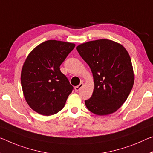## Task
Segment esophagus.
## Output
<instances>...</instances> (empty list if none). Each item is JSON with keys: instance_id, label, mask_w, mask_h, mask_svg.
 Listing matches in <instances>:
<instances>
[{"instance_id": "obj_1", "label": "esophagus", "mask_w": 153, "mask_h": 153, "mask_svg": "<svg viewBox=\"0 0 153 153\" xmlns=\"http://www.w3.org/2000/svg\"><path fill=\"white\" fill-rule=\"evenodd\" d=\"M83 86H84V83H83V82H81V83L79 84L78 86L75 87V91H76V92L79 91V90H80L82 88V87H83Z\"/></svg>"}]
</instances>
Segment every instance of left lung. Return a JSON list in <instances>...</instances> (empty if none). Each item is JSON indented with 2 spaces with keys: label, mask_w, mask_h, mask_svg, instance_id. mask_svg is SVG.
Instances as JSON below:
<instances>
[{
  "label": "left lung",
  "mask_w": 153,
  "mask_h": 153,
  "mask_svg": "<svg viewBox=\"0 0 153 153\" xmlns=\"http://www.w3.org/2000/svg\"><path fill=\"white\" fill-rule=\"evenodd\" d=\"M77 50L93 73L94 88L86 108L94 114H110L119 109L133 88L134 74L129 53L109 39L91 41Z\"/></svg>",
  "instance_id": "1"
}]
</instances>
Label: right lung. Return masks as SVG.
<instances>
[{"label":"right lung","instance_id":"obj_1","mask_svg":"<svg viewBox=\"0 0 153 153\" xmlns=\"http://www.w3.org/2000/svg\"><path fill=\"white\" fill-rule=\"evenodd\" d=\"M71 43L48 40L33 49L24 62L21 84L28 105L40 114H55L64 108L74 87L60 66L74 50Z\"/></svg>","mask_w":153,"mask_h":153}]
</instances>
